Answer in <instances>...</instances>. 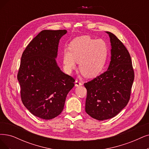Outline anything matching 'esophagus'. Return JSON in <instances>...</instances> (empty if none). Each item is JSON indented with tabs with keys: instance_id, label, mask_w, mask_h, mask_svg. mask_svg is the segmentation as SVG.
Masks as SVG:
<instances>
[{
	"instance_id": "obj_1",
	"label": "esophagus",
	"mask_w": 149,
	"mask_h": 149,
	"mask_svg": "<svg viewBox=\"0 0 149 149\" xmlns=\"http://www.w3.org/2000/svg\"><path fill=\"white\" fill-rule=\"evenodd\" d=\"M82 85V83L81 82H80L79 81H78V80L75 81V86L79 87V86H81Z\"/></svg>"
}]
</instances>
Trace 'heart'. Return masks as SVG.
I'll list each match as a JSON object with an SVG mask.
<instances>
[{
    "label": "heart",
    "mask_w": 149,
    "mask_h": 149,
    "mask_svg": "<svg viewBox=\"0 0 149 149\" xmlns=\"http://www.w3.org/2000/svg\"><path fill=\"white\" fill-rule=\"evenodd\" d=\"M108 47L102 39H93L88 36L74 38L69 45V50L63 52V63L70 73L79 63L80 72L87 78L97 76L106 62Z\"/></svg>",
    "instance_id": "1"
}]
</instances>
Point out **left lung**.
Masks as SVG:
<instances>
[{"instance_id":"8db88e82","label":"left lung","mask_w":149,"mask_h":149,"mask_svg":"<svg viewBox=\"0 0 149 149\" xmlns=\"http://www.w3.org/2000/svg\"><path fill=\"white\" fill-rule=\"evenodd\" d=\"M109 35L111 46L108 70L85 83L87 89L86 112L98 120L109 119L128 104L134 74L130 55L114 34Z\"/></svg>"}]
</instances>
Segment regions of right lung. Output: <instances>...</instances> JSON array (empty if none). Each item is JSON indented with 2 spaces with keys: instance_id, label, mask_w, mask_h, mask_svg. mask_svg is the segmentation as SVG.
I'll return each instance as SVG.
<instances>
[{
  "instance_id": "obj_1",
  "label": "right lung",
  "mask_w": 149,
  "mask_h": 149,
  "mask_svg": "<svg viewBox=\"0 0 149 149\" xmlns=\"http://www.w3.org/2000/svg\"><path fill=\"white\" fill-rule=\"evenodd\" d=\"M66 30L40 32L26 47L21 59L17 80L23 104L32 114L45 120L54 118L63 109L74 79L61 71L56 58Z\"/></svg>"
}]
</instances>
